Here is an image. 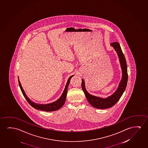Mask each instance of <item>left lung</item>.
<instances>
[{
    "instance_id": "1",
    "label": "left lung",
    "mask_w": 148,
    "mask_h": 148,
    "mask_svg": "<svg viewBox=\"0 0 148 148\" xmlns=\"http://www.w3.org/2000/svg\"><path fill=\"white\" fill-rule=\"evenodd\" d=\"M110 45L113 47L115 51L117 52L122 71V78L117 91L115 92L112 95L109 96L108 98H100L90 94L86 90L85 83L83 79H82V89L83 90L86 97L89 102L90 104H91L92 106H93L94 108L99 109L110 108V107L114 106V104L118 101L120 98H121V96L125 91L128 81L127 64L125 60V56L122 52V51L121 50V47L118 42H114L111 43Z\"/></svg>"
}]
</instances>
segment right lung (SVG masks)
<instances>
[{
    "instance_id": "add662e5",
    "label": "right lung",
    "mask_w": 148,
    "mask_h": 148,
    "mask_svg": "<svg viewBox=\"0 0 148 148\" xmlns=\"http://www.w3.org/2000/svg\"><path fill=\"white\" fill-rule=\"evenodd\" d=\"M73 75H71L70 77H69V79H68L66 85L65 86L64 90L62 95L59 98V99H58V100H56L55 102H52L51 103H49V104H38L36 103H35V102H34L33 101H31L29 99V98H28L27 95H26L25 92L22 87L20 82L19 81V84L23 95L25 97V98H26V99L28 101V102L29 103V104H30L31 106H32L33 108H36V109L39 110H44V111H46V112H52V111H55V110H58L59 109H60L63 106V104H64L66 98L68 86H69L71 78L73 77Z\"/></svg>"
}]
</instances>
